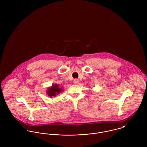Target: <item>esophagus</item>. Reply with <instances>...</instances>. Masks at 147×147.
Instances as JSON below:
<instances>
[{"label": "esophagus", "mask_w": 147, "mask_h": 147, "mask_svg": "<svg viewBox=\"0 0 147 147\" xmlns=\"http://www.w3.org/2000/svg\"><path fill=\"white\" fill-rule=\"evenodd\" d=\"M79 82V80H78V79H75L74 80V83L75 84H77Z\"/></svg>", "instance_id": "1"}]
</instances>
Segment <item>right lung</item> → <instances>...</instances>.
I'll return each mask as SVG.
<instances>
[{
  "instance_id": "1",
  "label": "right lung",
  "mask_w": 147,
  "mask_h": 147,
  "mask_svg": "<svg viewBox=\"0 0 147 147\" xmlns=\"http://www.w3.org/2000/svg\"><path fill=\"white\" fill-rule=\"evenodd\" d=\"M61 92H63V89L60 88L58 84H55L48 88L46 93L50 97H52L53 96L58 95Z\"/></svg>"
}]
</instances>
